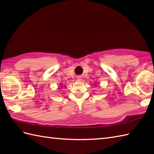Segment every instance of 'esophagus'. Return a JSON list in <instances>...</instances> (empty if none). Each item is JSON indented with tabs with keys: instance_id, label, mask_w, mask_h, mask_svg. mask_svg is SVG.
<instances>
[{
	"instance_id": "1",
	"label": "esophagus",
	"mask_w": 154,
	"mask_h": 154,
	"mask_svg": "<svg viewBox=\"0 0 154 154\" xmlns=\"http://www.w3.org/2000/svg\"><path fill=\"white\" fill-rule=\"evenodd\" d=\"M81 79H82V77H81V76H78V77H77V80L81 81Z\"/></svg>"
}]
</instances>
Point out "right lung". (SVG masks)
<instances>
[{
	"label": "right lung",
	"mask_w": 154,
	"mask_h": 154,
	"mask_svg": "<svg viewBox=\"0 0 154 154\" xmlns=\"http://www.w3.org/2000/svg\"><path fill=\"white\" fill-rule=\"evenodd\" d=\"M60 87H62V86H60Z\"/></svg>",
	"instance_id": "1"
}]
</instances>
